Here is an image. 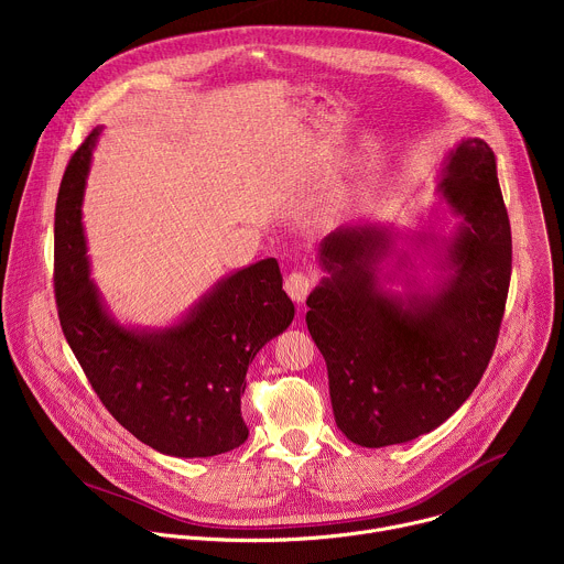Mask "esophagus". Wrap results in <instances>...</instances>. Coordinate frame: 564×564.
<instances>
[{
    "mask_svg": "<svg viewBox=\"0 0 564 564\" xmlns=\"http://www.w3.org/2000/svg\"><path fill=\"white\" fill-rule=\"evenodd\" d=\"M312 290V279L307 274H301V272H292L288 279H285V292L292 296V301L296 303H303L307 292Z\"/></svg>",
    "mask_w": 564,
    "mask_h": 564,
    "instance_id": "1",
    "label": "esophagus"
}]
</instances>
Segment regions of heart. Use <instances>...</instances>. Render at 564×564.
Wrapping results in <instances>:
<instances>
[{
    "label": "heart",
    "instance_id": "b5f03b06",
    "mask_svg": "<svg viewBox=\"0 0 564 564\" xmlns=\"http://www.w3.org/2000/svg\"><path fill=\"white\" fill-rule=\"evenodd\" d=\"M341 203H344V187H341V183H335L333 187H328L314 200V205H312L314 220L326 223V220L335 218L341 209Z\"/></svg>",
    "mask_w": 564,
    "mask_h": 564
}]
</instances>
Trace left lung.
Instances as JSON below:
<instances>
[{"mask_svg": "<svg viewBox=\"0 0 564 564\" xmlns=\"http://www.w3.org/2000/svg\"><path fill=\"white\" fill-rule=\"evenodd\" d=\"M435 194L420 229L359 220L318 246L328 276L305 301V324L328 366L335 422L366 448L442 426L479 383L498 341L511 225L491 147L462 138L444 158ZM390 282L405 288L397 293Z\"/></svg>", "mask_w": 564, "mask_h": 564, "instance_id": "8db88e82", "label": "left lung"}]
</instances>
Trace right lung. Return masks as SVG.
<instances>
[{
  "label": "right lung",
  "mask_w": 564,
  "mask_h": 564,
  "mask_svg": "<svg viewBox=\"0 0 564 564\" xmlns=\"http://www.w3.org/2000/svg\"><path fill=\"white\" fill-rule=\"evenodd\" d=\"M96 127L64 172L55 207V299L62 333L107 411L174 457H212L250 435L240 394L257 352L294 318L276 259L229 272L165 328L122 324L91 279L83 203Z\"/></svg>",
  "instance_id": "1"
}]
</instances>
